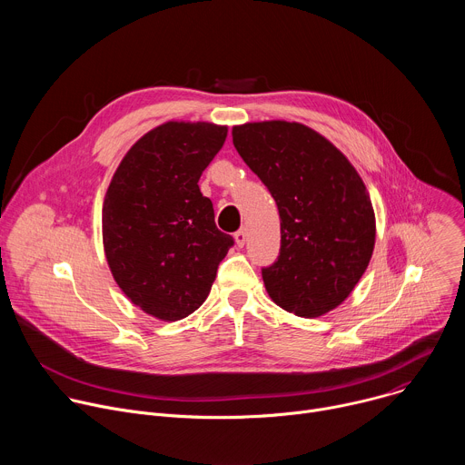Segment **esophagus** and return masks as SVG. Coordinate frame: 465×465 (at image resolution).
<instances>
[{"label": "esophagus", "instance_id": "34e87169", "mask_svg": "<svg viewBox=\"0 0 465 465\" xmlns=\"http://www.w3.org/2000/svg\"><path fill=\"white\" fill-rule=\"evenodd\" d=\"M233 239H235V244H237L239 248H242V246H244V242H246V230H239V232H235V233H233Z\"/></svg>", "mask_w": 465, "mask_h": 465}]
</instances>
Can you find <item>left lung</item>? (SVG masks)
<instances>
[{
	"label": "left lung",
	"instance_id": "1",
	"mask_svg": "<svg viewBox=\"0 0 465 465\" xmlns=\"http://www.w3.org/2000/svg\"><path fill=\"white\" fill-rule=\"evenodd\" d=\"M232 136L280 212L282 248L262 269L264 289L303 318L333 311L366 272L375 246V213L361 174L320 132L296 121L244 123Z\"/></svg>",
	"mask_w": 465,
	"mask_h": 465
}]
</instances>
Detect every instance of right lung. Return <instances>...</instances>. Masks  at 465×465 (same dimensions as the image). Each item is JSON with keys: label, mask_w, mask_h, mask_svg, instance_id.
<instances>
[{"label": "right lung", "mask_w": 465, "mask_h": 465, "mask_svg": "<svg viewBox=\"0 0 465 465\" xmlns=\"http://www.w3.org/2000/svg\"><path fill=\"white\" fill-rule=\"evenodd\" d=\"M228 126L167 121L117 165L103 203V246L123 294L143 312L176 322L201 307L233 239L215 226L198 180Z\"/></svg>", "instance_id": "add662e5"}]
</instances>
